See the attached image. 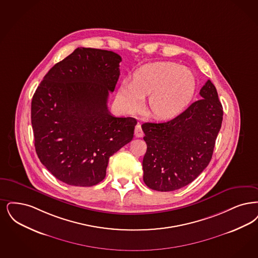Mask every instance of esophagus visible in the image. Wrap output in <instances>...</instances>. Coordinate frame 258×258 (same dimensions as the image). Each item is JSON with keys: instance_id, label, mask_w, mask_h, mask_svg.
<instances>
[{"instance_id": "esophagus-1", "label": "esophagus", "mask_w": 258, "mask_h": 258, "mask_svg": "<svg viewBox=\"0 0 258 258\" xmlns=\"http://www.w3.org/2000/svg\"><path fill=\"white\" fill-rule=\"evenodd\" d=\"M134 134H135V136H136V137H142V136L144 135L143 130H142V127H141V124H136L135 130H134Z\"/></svg>"}]
</instances>
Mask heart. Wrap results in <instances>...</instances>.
<instances>
[{"mask_svg": "<svg viewBox=\"0 0 258 258\" xmlns=\"http://www.w3.org/2000/svg\"><path fill=\"white\" fill-rule=\"evenodd\" d=\"M194 74L173 62H155L137 69L134 80H124L119 88V98L132 111L139 110L145 97L148 107L158 119H170L181 113L196 91Z\"/></svg>", "mask_w": 258, "mask_h": 258, "instance_id": "1", "label": "heart"}]
</instances>
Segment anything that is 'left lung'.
<instances>
[{
  "label": "left lung",
  "mask_w": 258,
  "mask_h": 258,
  "mask_svg": "<svg viewBox=\"0 0 258 258\" xmlns=\"http://www.w3.org/2000/svg\"><path fill=\"white\" fill-rule=\"evenodd\" d=\"M203 99L163 123L142 124L147 152L145 184L169 192L191 183L209 164L223 121V106L214 84L202 87Z\"/></svg>",
  "instance_id": "8db88e82"
}]
</instances>
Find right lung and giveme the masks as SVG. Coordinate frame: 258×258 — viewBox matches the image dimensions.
Returning a JSON list of instances; mask_svg holds the SVG:
<instances>
[{"mask_svg":"<svg viewBox=\"0 0 258 258\" xmlns=\"http://www.w3.org/2000/svg\"><path fill=\"white\" fill-rule=\"evenodd\" d=\"M121 61L111 51L78 48L50 69L32 97L36 154L62 182L98 184L109 157L134 138L136 119L114 117L107 108Z\"/></svg>","mask_w":258,"mask_h":258,"instance_id":"1","label":"right lung"}]
</instances>
